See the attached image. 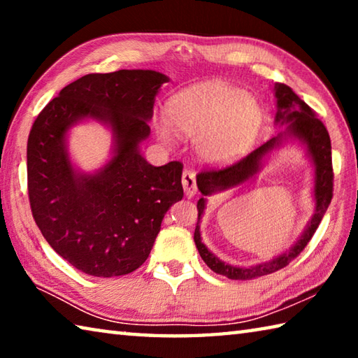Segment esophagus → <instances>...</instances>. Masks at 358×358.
Listing matches in <instances>:
<instances>
[{"label":"esophagus","mask_w":358,"mask_h":358,"mask_svg":"<svg viewBox=\"0 0 358 358\" xmlns=\"http://www.w3.org/2000/svg\"><path fill=\"white\" fill-rule=\"evenodd\" d=\"M181 185H183V189L187 197H192L194 194L197 192L196 173H194L191 169H185L183 171V175H181Z\"/></svg>","instance_id":"obj_1"}]
</instances>
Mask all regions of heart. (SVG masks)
I'll use <instances>...</instances> for the list:
<instances>
[{
    "label": "heart",
    "instance_id": "obj_1",
    "mask_svg": "<svg viewBox=\"0 0 358 358\" xmlns=\"http://www.w3.org/2000/svg\"><path fill=\"white\" fill-rule=\"evenodd\" d=\"M262 108L251 94L222 80H208L181 90L167 102V120L157 121L162 141L178 134L196 138L202 159L215 164L243 156L256 141Z\"/></svg>",
    "mask_w": 358,
    "mask_h": 358
}]
</instances>
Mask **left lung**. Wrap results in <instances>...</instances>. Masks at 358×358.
Instances as JSON below:
<instances>
[{"instance_id":"obj_1","label":"left lung","mask_w":358,"mask_h":358,"mask_svg":"<svg viewBox=\"0 0 358 358\" xmlns=\"http://www.w3.org/2000/svg\"><path fill=\"white\" fill-rule=\"evenodd\" d=\"M275 96H276V124H287L286 129L281 131L280 134L271 137L259 148L251 151L250 155L241 157L234 164L221 167V169H207L197 175V187L202 192V196H211L217 191H226L229 187L238 186L245 181L251 180L256 175L260 167L264 164L265 156L286 142L287 138H295L300 141L308 151V156L311 157L314 164V201H316V210L311 221L308 222L305 232L296 240V243L289 248L286 252L268 260V262L257 264L254 266H234L229 265L222 260L217 259L213 252L208 251V248L202 243L201 238V216L205 208V199L201 197L197 202V226L194 230V241L199 250V254L203 259L211 270L217 275H222L229 280H252L268 273H273L289 265V262L299 256L305 250L306 245L310 243L314 232L319 227L320 221L325 215L327 208L331 202L333 197V167H331V142L329 131L324 126L322 121L316 117V112L301 101L296 96L292 88L284 83L275 85Z\"/></svg>"}]
</instances>
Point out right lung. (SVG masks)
Masks as SVG:
<instances>
[{
	"mask_svg": "<svg viewBox=\"0 0 358 358\" xmlns=\"http://www.w3.org/2000/svg\"><path fill=\"white\" fill-rule=\"evenodd\" d=\"M166 82L167 76L150 69L83 76L42 108L29 131L33 217L48 245L83 273L112 278L137 270L167 210L183 199V166L155 167L138 150ZM85 117L107 124L114 134L113 159L96 174L76 171L65 145L67 131Z\"/></svg>",
	"mask_w": 358,
	"mask_h": 358,
	"instance_id": "1",
	"label": "right lung"
}]
</instances>
